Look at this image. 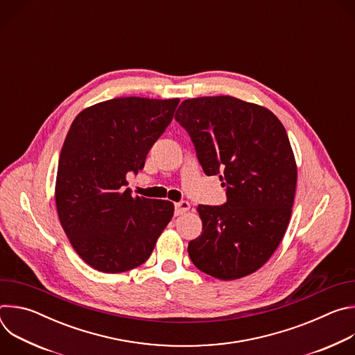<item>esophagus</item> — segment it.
<instances>
[{"instance_id":"34e87169","label":"esophagus","mask_w":355,"mask_h":355,"mask_svg":"<svg viewBox=\"0 0 355 355\" xmlns=\"http://www.w3.org/2000/svg\"><path fill=\"white\" fill-rule=\"evenodd\" d=\"M174 207H175V216H180V215H182V214L188 212V211H189V208H191L189 202H187V200L177 202V204H175Z\"/></svg>"}]
</instances>
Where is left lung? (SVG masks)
I'll return each mask as SVG.
<instances>
[{
	"label": "left lung",
	"mask_w": 355,
	"mask_h": 355,
	"mask_svg": "<svg viewBox=\"0 0 355 355\" xmlns=\"http://www.w3.org/2000/svg\"><path fill=\"white\" fill-rule=\"evenodd\" d=\"M175 121L188 132L207 175L227 200L199 205L202 233L188 244L193 266L230 281L261 268L291 219L296 163L284 125L267 108L229 95L185 99Z\"/></svg>",
	"instance_id": "left-lung-1"
}]
</instances>
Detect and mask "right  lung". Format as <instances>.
Masks as SVG:
<instances>
[{
	"instance_id": "obj_1",
	"label": "right lung",
	"mask_w": 355,
	"mask_h": 355,
	"mask_svg": "<svg viewBox=\"0 0 355 355\" xmlns=\"http://www.w3.org/2000/svg\"><path fill=\"white\" fill-rule=\"evenodd\" d=\"M180 103L114 98L81 111L62 147L56 208L77 254L92 268L118 274L141 266L174 215L168 200L132 196L126 174L173 121Z\"/></svg>"
}]
</instances>
